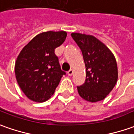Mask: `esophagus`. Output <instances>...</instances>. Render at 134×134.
I'll return each instance as SVG.
<instances>
[{
  "label": "esophagus",
  "instance_id": "obj_1",
  "mask_svg": "<svg viewBox=\"0 0 134 134\" xmlns=\"http://www.w3.org/2000/svg\"><path fill=\"white\" fill-rule=\"evenodd\" d=\"M67 74H68V75H70V76H71L73 74V70H72V69H70V70L67 72Z\"/></svg>",
  "mask_w": 134,
  "mask_h": 134
}]
</instances>
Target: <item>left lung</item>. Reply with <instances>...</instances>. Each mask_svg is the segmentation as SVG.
Wrapping results in <instances>:
<instances>
[{"label":"left lung","instance_id":"left-lung-1","mask_svg":"<svg viewBox=\"0 0 134 134\" xmlns=\"http://www.w3.org/2000/svg\"><path fill=\"white\" fill-rule=\"evenodd\" d=\"M82 52L86 66V80L77 86L80 96L90 102L103 100L113 90L118 78L117 65L113 53L92 35L71 34Z\"/></svg>","mask_w":134,"mask_h":134}]
</instances>
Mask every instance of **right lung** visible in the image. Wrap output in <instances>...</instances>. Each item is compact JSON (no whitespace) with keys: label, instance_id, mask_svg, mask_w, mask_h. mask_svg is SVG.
<instances>
[{"label":"right lung","instance_id":"right-lung-1","mask_svg":"<svg viewBox=\"0 0 134 134\" xmlns=\"http://www.w3.org/2000/svg\"><path fill=\"white\" fill-rule=\"evenodd\" d=\"M67 32L47 31L36 35L23 48L15 63V75L22 91L33 101L44 102L51 97L62 70L55 49L65 41Z\"/></svg>","mask_w":134,"mask_h":134}]
</instances>
